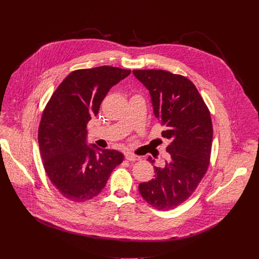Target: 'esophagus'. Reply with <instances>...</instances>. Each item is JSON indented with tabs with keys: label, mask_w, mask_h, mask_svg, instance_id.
Returning a JSON list of instances; mask_svg holds the SVG:
<instances>
[{
	"label": "esophagus",
	"mask_w": 259,
	"mask_h": 259,
	"mask_svg": "<svg viewBox=\"0 0 259 259\" xmlns=\"http://www.w3.org/2000/svg\"><path fill=\"white\" fill-rule=\"evenodd\" d=\"M126 159H127L128 161H130V162H135V161H139V160H140V157L128 153V154H126Z\"/></svg>",
	"instance_id": "esophagus-1"
}]
</instances>
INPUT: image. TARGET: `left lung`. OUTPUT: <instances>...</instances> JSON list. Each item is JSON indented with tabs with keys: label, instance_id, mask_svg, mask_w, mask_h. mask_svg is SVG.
<instances>
[{
	"label": "left lung",
	"instance_id": "8db88e82",
	"mask_svg": "<svg viewBox=\"0 0 259 259\" xmlns=\"http://www.w3.org/2000/svg\"><path fill=\"white\" fill-rule=\"evenodd\" d=\"M149 90L154 114L166 128L170 159L155 167V178L139 184L142 198L158 210L174 209L188 200L204 177L210 161L213 128L209 109L186 77L162 69L133 70ZM151 163H155L150 157Z\"/></svg>",
	"mask_w": 259,
	"mask_h": 259
}]
</instances>
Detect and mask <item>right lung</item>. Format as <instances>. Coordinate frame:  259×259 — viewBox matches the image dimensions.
Listing matches in <instances>:
<instances>
[{
	"mask_svg": "<svg viewBox=\"0 0 259 259\" xmlns=\"http://www.w3.org/2000/svg\"><path fill=\"white\" fill-rule=\"evenodd\" d=\"M130 72L107 65L72 71L45 107L38 134L41 157L50 181L70 201L96 197L124 160L118 151L88 144L86 127L109 89Z\"/></svg>",
	"mask_w": 259,
	"mask_h": 259,
	"instance_id": "1",
	"label": "right lung"
}]
</instances>
